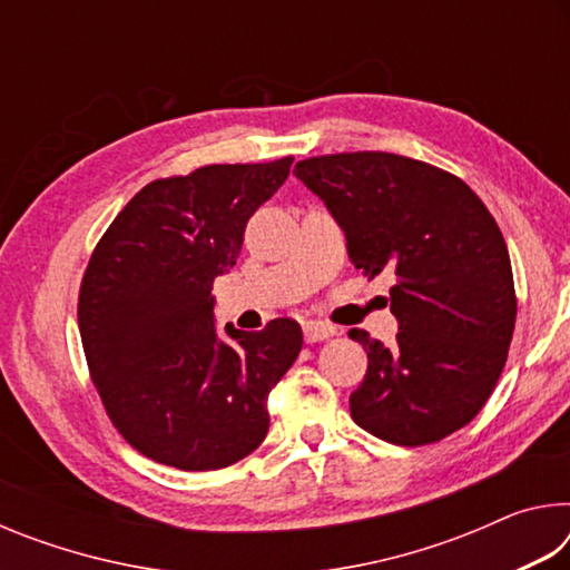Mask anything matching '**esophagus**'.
<instances>
[{
    "mask_svg": "<svg viewBox=\"0 0 570 570\" xmlns=\"http://www.w3.org/2000/svg\"><path fill=\"white\" fill-rule=\"evenodd\" d=\"M334 326L326 324V322H306L304 324V340L308 344L314 342H322V340H330V336H334Z\"/></svg>",
    "mask_w": 570,
    "mask_h": 570,
    "instance_id": "1",
    "label": "esophagus"
}]
</instances>
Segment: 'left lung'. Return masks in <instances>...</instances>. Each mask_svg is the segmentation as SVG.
<instances>
[{"label":"left lung","mask_w":570,"mask_h":570,"mask_svg":"<svg viewBox=\"0 0 570 570\" xmlns=\"http://www.w3.org/2000/svg\"><path fill=\"white\" fill-rule=\"evenodd\" d=\"M294 176L332 210L364 276H394L392 346L366 352L352 420L402 448L440 442L485 407L508 362L515 284L505 238L465 180L380 150L298 160Z\"/></svg>","instance_id":"left-lung-1"}]
</instances>
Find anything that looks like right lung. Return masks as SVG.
Here are the masks:
<instances>
[{"label":"right lung","instance_id":"1","mask_svg":"<svg viewBox=\"0 0 570 570\" xmlns=\"http://www.w3.org/2000/svg\"><path fill=\"white\" fill-rule=\"evenodd\" d=\"M292 163H220L148 183L85 268L77 324L90 380L112 428L160 465L220 470L266 438L268 392L302 352V326L228 324L220 340L210 288Z\"/></svg>","mask_w":570,"mask_h":570}]
</instances>
